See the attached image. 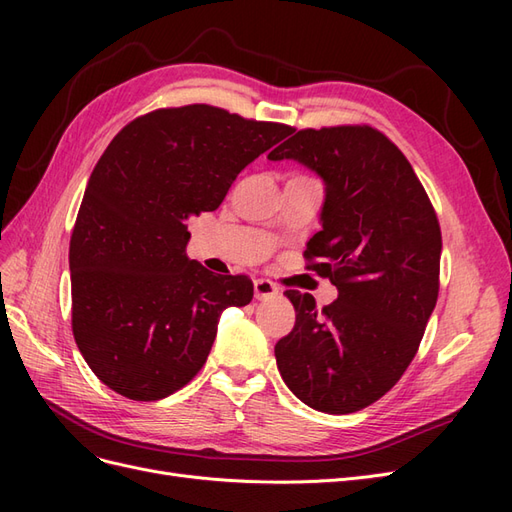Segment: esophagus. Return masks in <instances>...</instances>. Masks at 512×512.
Returning <instances> with one entry per match:
<instances>
[{
  "label": "esophagus",
  "instance_id": "34e87169",
  "mask_svg": "<svg viewBox=\"0 0 512 512\" xmlns=\"http://www.w3.org/2000/svg\"><path fill=\"white\" fill-rule=\"evenodd\" d=\"M254 294H256L258 301H267V299L277 297V294H280V290H277V286L273 282H269V280H256L254 282Z\"/></svg>",
  "mask_w": 512,
  "mask_h": 512
}]
</instances>
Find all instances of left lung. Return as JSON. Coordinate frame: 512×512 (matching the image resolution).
I'll use <instances>...</instances> for the list:
<instances>
[{"mask_svg": "<svg viewBox=\"0 0 512 512\" xmlns=\"http://www.w3.org/2000/svg\"><path fill=\"white\" fill-rule=\"evenodd\" d=\"M324 183L320 230L307 269L329 277L337 299L286 290L294 329L275 344L277 369L303 404L350 414L404 376L438 301L442 235L427 192L389 138L369 126L299 130L269 153Z\"/></svg>", "mask_w": 512, "mask_h": 512, "instance_id": "obj_1", "label": "left lung"}]
</instances>
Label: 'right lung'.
I'll use <instances>...</instances> for the list:
<instances>
[{
	"label": "right lung",
	"instance_id": "right-lung-1",
	"mask_svg": "<svg viewBox=\"0 0 512 512\" xmlns=\"http://www.w3.org/2000/svg\"><path fill=\"white\" fill-rule=\"evenodd\" d=\"M290 126L190 104L130 121L89 177L70 239L72 331L91 371L134 401L164 399L205 365L245 275L190 260L185 222L215 211L232 181Z\"/></svg>",
	"mask_w": 512,
	"mask_h": 512
}]
</instances>
